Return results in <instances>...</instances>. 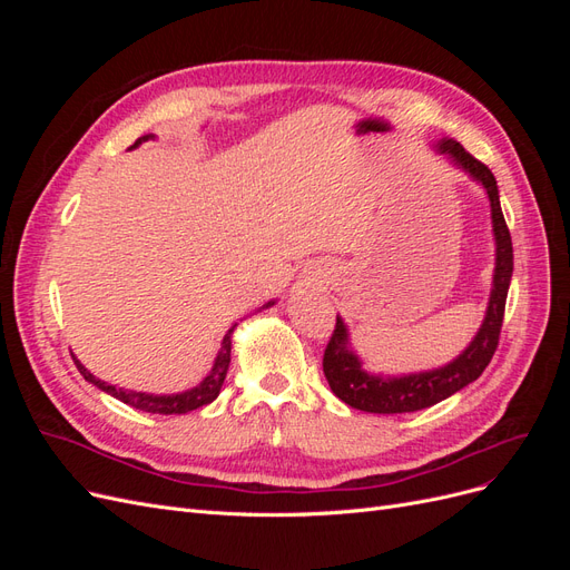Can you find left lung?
Wrapping results in <instances>:
<instances>
[{
  "mask_svg": "<svg viewBox=\"0 0 570 570\" xmlns=\"http://www.w3.org/2000/svg\"><path fill=\"white\" fill-rule=\"evenodd\" d=\"M438 149L446 154L465 174H471L473 180L482 183L488 189L490 206H492V230H494V278L485 321H482L478 335L450 364L423 371V373H409L402 377H383L371 375L361 368L358 356L350 350L347 325L337 316L335 331L327 340V347L323 354V373L327 377V385L335 392V396L352 409L368 411V413H409L433 406L446 396H452L461 387L478 381L482 371L488 368L492 361L499 333H502L504 321V306L509 295V283L513 273V247H511V233L507 228V220L499 206V189L492 170L471 157L456 140H440Z\"/></svg>",
  "mask_w": 570,
  "mask_h": 570,
  "instance_id": "obj_1",
  "label": "left lung"
}]
</instances>
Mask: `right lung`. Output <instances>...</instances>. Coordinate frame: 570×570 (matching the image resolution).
<instances>
[{
	"label": "right lung",
	"instance_id": "1",
	"mask_svg": "<svg viewBox=\"0 0 570 570\" xmlns=\"http://www.w3.org/2000/svg\"><path fill=\"white\" fill-rule=\"evenodd\" d=\"M147 137H151V135H147ZM147 137H140V140H137L135 145H140L142 140H147ZM271 304L273 302H268L266 306H271ZM233 331H235V325L226 333V337H223L220 352L214 361L212 373L206 375L197 387L180 392V394H147V392L124 390V387H116V385L99 381V377H95L88 368H85L78 358H76V366L82 373L85 381L97 385L99 390H105L107 394L116 396V400H120L124 404H130V406L147 411V413H164V416H170V413H187V411H195L204 404H212L218 396L220 385H223V381H226V373H228V366H230V344H233L230 335H233Z\"/></svg>",
	"mask_w": 570,
	"mask_h": 570
}]
</instances>
